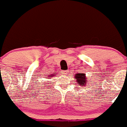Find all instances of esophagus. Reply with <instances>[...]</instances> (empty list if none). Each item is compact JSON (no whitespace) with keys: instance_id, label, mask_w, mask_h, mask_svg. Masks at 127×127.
<instances>
[{"instance_id":"34e87169","label":"esophagus","mask_w":127,"mask_h":127,"mask_svg":"<svg viewBox=\"0 0 127 127\" xmlns=\"http://www.w3.org/2000/svg\"><path fill=\"white\" fill-rule=\"evenodd\" d=\"M62 74H64V75H66V74H68L69 73V71L68 70H65V71H62Z\"/></svg>"}]
</instances>
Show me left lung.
Instances as JSON below:
<instances>
[{
  "label": "left lung",
  "instance_id": "obj_1",
  "mask_svg": "<svg viewBox=\"0 0 127 127\" xmlns=\"http://www.w3.org/2000/svg\"><path fill=\"white\" fill-rule=\"evenodd\" d=\"M77 76H76L75 79L77 80L80 85L82 86H84V84H85L86 80H87V78L85 74H82V73H79V74H76Z\"/></svg>",
  "mask_w": 127,
  "mask_h": 127
}]
</instances>
